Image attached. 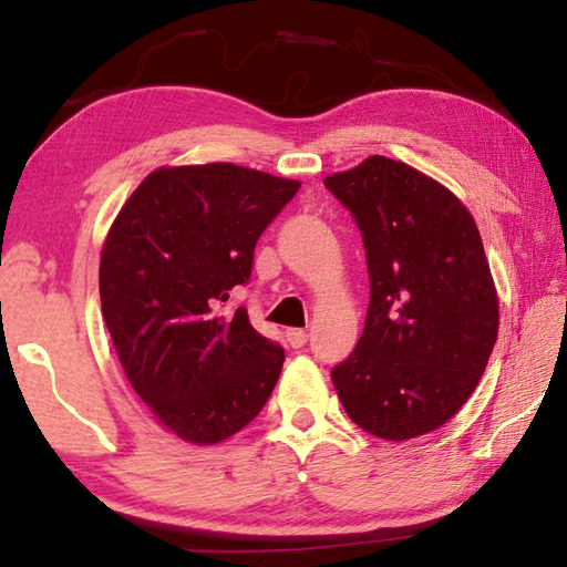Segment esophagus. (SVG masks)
I'll list each match as a JSON object with an SVG mask.
<instances>
[{"mask_svg":"<svg viewBox=\"0 0 567 567\" xmlns=\"http://www.w3.org/2000/svg\"><path fill=\"white\" fill-rule=\"evenodd\" d=\"M285 339H287V343H290L292 349H302L305 343H307V339H309V334L305 329H287L285 331Z\"/></svg>","mask_w":567,"mask_h":567,"instance_id":"34e87169","label":"esophagus"}]
</instances>
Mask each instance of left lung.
<instances>
[{"instance_id": "obj_1", "label": "left lung", "mask_w": 567, "mask_h": 567, "mask_svg": "<svg viewBox=\"0 0 567 567\" xmlns=\"http://www.w3.org/2000/svg\"><path fill=\"white\" fill-rule=\"evenodd\" d=\"M324 186L357 220L371 280L363 334L331 381L361 430L425 435L467 403L496 343L480 230L445 186L379 154Z\"/></svg>"}]
</instances>
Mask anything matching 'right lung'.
Listing matches in <instances>:
<instances>
[{
    "mask_svg": "<svg viewBox=\"0 0 567 567\" xmlns=\"http://www.w3.org/2000/svg\"><path fill=\"white\" fill-rule=\"evenodd\" d=\"M299 182L236 164L164 166L115 218L100 258V305L122 369L154 417L216 445L268 403L285 351L246 307L220 315L252 272L255 243Z\"/></svg>",
    "mask_w": 567,
    "mask_h": 567,
    "instance_id": "1",
    "label": "right lung"
}]
</instances>
